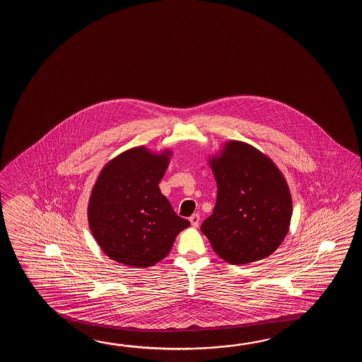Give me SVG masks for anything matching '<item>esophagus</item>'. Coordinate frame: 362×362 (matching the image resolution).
<instances>
[{
    "label": "esophagus",
    "instance_id": "obj_1",
    "mask_svg": "<svg viewBox=\"0 0 362 362\" xmlns=\"http://www.w3.org/2000/svg\"><path fill=\"white\" fill-rule=\"evenodd\" d=\"M189 220H190V223H192V228H198V225H199L200 221V217L198 214H194Z\"/></svg>",
    "mask_w": 362,
    "mask_h": 362
}]
</instances>
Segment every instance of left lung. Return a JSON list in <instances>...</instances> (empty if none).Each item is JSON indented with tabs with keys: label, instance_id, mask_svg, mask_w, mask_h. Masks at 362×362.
<instances>
[{
	"label": "left lung",
	"instance_id": "obj_1",
	"mask_svg": "<svg viewBox=\"0 0 362 362\" xmlns=\"http://www.w3.org/2000/svg\"><path fill=\"white\" fill-rule=\"evenodd\" d=\"M207 160L217 199L200 230L226 262L243 265L268 257L291 223L293 199L285 176L268 155L235 139Z\"/></svg>",
	"mask_w": 362,
	"mask_h": 362
}]
</instances>
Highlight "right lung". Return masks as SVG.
<instances>
[{"label":"right lung","mask_w":362,"mask_h":362,"mask_svg":"<svg viewBox=\"0 0 362 362\" xmlns=\"http://www.w3.org/2000/svg\"><path fill=\"white\" fill-rule=\"evenodd\" d=\"M172 155L168 147H132L100 170L89 197L88 223L111 260L153 267L170 254L178 233L190 226L159 189Z\"/></svg>","instance_id":"add662e5"}]
</instances>
